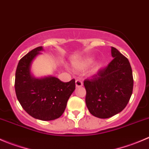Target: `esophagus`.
I'll return each instance as SVG.
<instances>
[{
	"label": "esophagus",
	"instance_id": "obj_1",
	"mask_svg": "<svg viewBox=\"0 0 149 149\" xmlns=\"http://www.w3.org/2000/svg\"><path fill=\"white\" fill-rule=\"evenodd\" d=\"M76 87H81V86H83V82L81 80H79V79H77L76 81Z\"/></svg>",
	"mask_w": 149,
	"mask_h": 149
}]
</instances>
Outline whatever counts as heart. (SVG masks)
<instances>
[{
  "mask_svg": "<svg viewBox=\"0 0 149 149\" xmlns=\"http://www.w3.org/2000/svg\"><path fill=\"white\" fill-rule=\"evenodd\" d=\"M94 61V58L92 57H85L84 58L83 60H80V61H78L76 63H74L73 65L76 68L78 69H82V68H84L87 67L89 66V65L92 64ZM101 68V64L100 63H97L94 68H92V73H95L99 70V69Z\"/></svg>",
  "mask_w": 149,
  "mask_h": 149,
  "instance_id": "obj_1",
  "label": "heart"
}]
</instances>
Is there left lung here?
Wrapping results in <instances>:
<instances>
[{"mask_svg": "<svg viewBox=\"0 0 149 149\" xmlns=\"http://www.w3.org/2000/svg\"><path fill=\"white\" fill-rule=\"evenodd\" d=\"M112 61L84 81L86 105L91 114L100 119L114 116L127 106L133 89L130 62L116 48L111 47Z\"/></svg>", "mask_w": 149, "mask_h": 149, "instance_id": "8db88e82", "label": "left lung"}]
</instances>
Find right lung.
<instances>
[{
    "instance_id": "right-lung-1",
    "label": "right lung",
    "mask_w": 149,
    "mask_h": 149,
    "mask_svg": "<svg viewBox=\"0 0 149 149\" xmlns=\"http://www.w3.org/2000/svg\"><path fill=\"white\" fill-rule=\"evenodd\" d=\"M42 50V47H37L19 60L14 87L20 105L29 115L40 120L51 121L58 119L64 113L76 84L75 79L63 82L54 76L33 77L30 73V65Z\"/></svg>"
}]
</instances>
